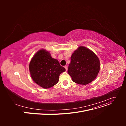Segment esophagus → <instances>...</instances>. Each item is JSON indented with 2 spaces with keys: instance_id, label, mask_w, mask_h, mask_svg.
Instances as JSON below:
<instances>
[{
  "instance_id": "34e87169",
  "label": "esophagus",
  "mask_w": 126,
  "mask_h": 126,
  "mask_svg": "<svg viewBox=\"0 0 126 126\" xmlns=\"http://www.w3.org/2000/svg\"><path fill=\"white\" fill-rule=\"evenodd\" d=\"M64 68H65V69H66V71H67V70H68V67H67V66H64Z\"/></svg>"
}]
</instances>
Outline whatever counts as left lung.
Masks as SVG:
<instances>
[{"label": "left lung", "instance_id": "obj_1", "mask_svg": "<svg viewBox=\"0 0 126 126\" xmlns=\"http://www.w3.org/2000/svg\"><path fill=\"white\" fill-rule=\"evenodd\" d=\"M98 57L90 49L80 46L71 56L68 73L72 81L80 85H87L97 77L100 70Z\"/></svg>", "mask_w": 126, "mask_h": 126}]
</instances>
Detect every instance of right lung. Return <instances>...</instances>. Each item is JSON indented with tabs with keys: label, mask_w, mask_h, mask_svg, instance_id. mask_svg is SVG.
Wrapping results in <instances>:
<instances>
[{
	"label": "right lung",
	"mask_w": 126,
	"mask_h": 126,
	"mask_svg": "<svg viewBox=\"0 0 126 126\" xmlns=\"http://www.w3.org/2000/svg\"><path fill=\"white\" fill-rule=\"evenodd\" d=\"M29 69L33 81L45 89L55 85L59 81L60 74L66 71L58 61L52 58L50 53L44 49L33 56Z\"/></svg>",
	"instance_id": "add662e5"
}]
</instances>
